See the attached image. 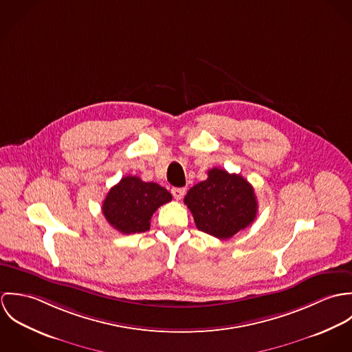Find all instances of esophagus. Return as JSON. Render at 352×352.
I'll return each instance as SVG.
<instances>
[{
    "label": "esophagus",
    "instance_id": "1",
    "mask_svg": "<svg viewBox=\"0 0 352 352\" xmlns=\"http://www.w3.org/2000/svg\"><path fill=\"white\" fill-rule=\"evenodd\" d=\"M172 195H173V198L176 199V201H180V199H183V197L186 195V188H177V187H175V188H172Z\"/></svg>",
    "mask_w": 352,
    "mask_h": 352
}]
</instances>
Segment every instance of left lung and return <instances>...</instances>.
I'll return each mask as SVG.
<instances>
[{
    "instance_id": "obj_1",
    "label": "left lung",
    "mask_w": 352,
    "mask_h": 352,
    "mask_svg": "<svg viewBox=\"0 0 352 352\" xmlns=\"http://www.w3.org/2000/svg\"><path fill=\"white\" fill-rule=\"evenodd\" d=\"M208 177L195 184L184 203L191 210L197 228L219 240H228L250 226L257 214L251 184L236 173L212 168Z\"/></svg>"
}]
</instances>
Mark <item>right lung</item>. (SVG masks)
Masks as SVG:
<instances>
[{"label": "right lung", "instance_id": "add662e5", "mask_svg": "<svg viewBox=\"0 0 352 352\" xmlns=\"http://www.w3.org/2000/svg\"><path fill=\"white\" fill-rule=\"evenodd\" d=\"M172 201V195L157 183H145L137 176H124L102 201L107 222L123 234L151 229L153 212Z\"/></svg>", "mask_w": 352, "mask_h": 352}]
</instances>
